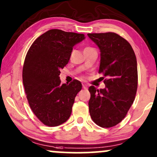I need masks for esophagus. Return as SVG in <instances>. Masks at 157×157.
<instances>
[{"mask_svg":"<svg viewBox=\"0 0 157 157\" xmlns=\"http://www.w3.org/2000/svg\"><path fill=\"white\" fill-rule=\"evenodd\" d=\"M82 88H83L84 89H86L88 88V86H87V85H86V84H82Z\"/></svg>","mask_w":157,"mask_h":157,"instance_id":"obj_1","label":"esophagus"}]
</instances>
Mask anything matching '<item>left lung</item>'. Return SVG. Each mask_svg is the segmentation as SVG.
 Masks as SVG:
<instances>
[{"mask_svg": "<svg viewBox=\"0 0 157 157\" xmlns=\"http://www.w3.org/2000/svg\"><path fill=\"white\" fill-rule=\"evenodd\" d=\"M100 50L99 73L107 77L105 89L90 86L89 112L102 128L117 125L125 118L137 90V62L132 47L113 32L88 34Z\"/></svg>", "mask_w": 157, "mask_h": 157, "instance_id": "1", "label": "left lung"}]
</instances>
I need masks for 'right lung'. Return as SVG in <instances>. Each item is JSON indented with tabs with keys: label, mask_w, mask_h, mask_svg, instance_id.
Segmentation results:
<instances>
[{
	"label": "right lung",
	"mask_w": 157,
	"mask_h": 157,
	"mask_svg": "<svg viewBox=\"0 0 157 157\" xmlns=\"http://www.w3.org/2000/svg\"><path fill=\"white\" fill-rule=\"evenodd\" d=\"M86 38L83 34L48 30L34 41L23 68L27 100L35 116L44 125L55 127L69 118L80 81L61 84L60 69L68 63L73 47Z\"/></svg>",
	"instance_id": "obj_1"
}]
</instances>
